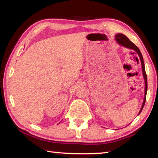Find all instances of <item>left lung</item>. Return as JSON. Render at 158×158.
Here are the masks:
<instances>
[{"label": "left lung", "mask_w": 158, "mask_h": 158, "mask_svg": "<svg viewBox=\"0 0 158 158\" xmlns=\"http://www.w3.org/2000/svg\"><path fill=\"white\" fill-rule=\"evenodd\" d=\"M115 38H116V41L119 44L122 45L126 48H128V49H133L135 50L136 52L138 53L139 56L141 60V68H142V73H143V76L144 80H145V95H144V98H143V102L142 104V106H141V108L140 109L139 112V114L144 106V105H145L146 102V93H147V89H148V85H147V76H146V70H145V66H144V62H143V56L142 54L140 52V50L139 48L136 46V45L133 43V42H131L127 37L125 35L122 34V33H118L115 36Z\"/></svg>", "instance_id": "1"}]
</instances>
